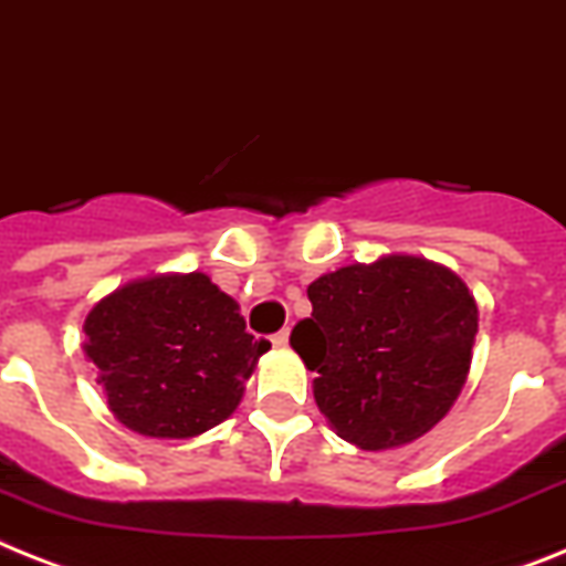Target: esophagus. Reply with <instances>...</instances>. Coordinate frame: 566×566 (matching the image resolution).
<instances>
[{"mask_svg":"<svg viewBox=\"0 0 566 566\" xmlns=\"http://www.w3.org/2000/svg\"><path fill=\"white\" fill-rule=\"evenodd\" d=\"M287 339H291V331H279V334L270 336V342H273L275 348H284V345H287Z\"/></svg>","mask_w":566,"mask_h":566,"instance_id":"esophagus-1","label":"esophagus"}]
</instances>
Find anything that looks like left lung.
I'll return each instance as SVG.
<instances>
[{
    "mask_svg": "<svg viewBox=\"0 0 566 566\" xmlns=\"http://www.w3.org/2000/svg\"><path fill=\"white\" fill-rule=\"evenodd\" d=\"M313 313L291 345L336 434L365 452L422 437L467 382L478 305L460 275L415 255H386L319 275Z\"/></svg>",
    "mask_w": 566,
    "mask_h": 566,
    "instance_id": "obj_1",
    "label": "left lung"
}]
</instances>
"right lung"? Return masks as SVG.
<instances>
[{
  "label": "right lung",
  "instance_id": "obj_1",
  "mask_svg": "<svg viewBox=\"0 0 566 566\" xmlns=\"http://www.w3.org/2000/svg\"><path fill=\"white\" fill-rule=\"evenodd\" d=\"M85 356L114 417L146 437H195L239 408L268 339L203 273L129 282L85 316Z\"/></svg>",
  "mask_w": 566,
  "mask_h": 566
}]
</instances>
